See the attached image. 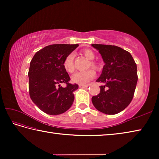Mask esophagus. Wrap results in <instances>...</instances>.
<instances>
[{
  "instance_id": "1",
  "label": "esophagus",
  "mask_w": 159,
  "mask_h": 159,
  "mask_svg": "<svg viewBox=\"0 0 159 159\" xmlns=\"http://www.w3.org/2000/svg\"><path fill=\"white\" fill-rule=\"evenodd\" d=\"M89 85H79L80 88H88Z\"/></svg>"
}]
</instances>
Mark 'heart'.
Wrapping results in <instances>:
<instances>
[{"label": "heart", "mask_w": 159, "mask_h": 159, "mask_svg": "<svg viewBox=\"0 0 159 159\" xmlns=\"http://www.w3.org/2000/svg\"><path fill=\"white\" fill-rule=\"evenodd\" d=\"M83 54L86 58L90 60V63L88 64V68H92L95 69H99V65L96 61L93 60L95 57V54L93 50L90 49H85L83 50ZM63 66L65 71L68 73H73L75 70L74 66V53L71 52L66 57L64 58L63 61ZM95 71L93 69L86 70L84 71L76 72L71 76L72 81L75 83L80 85H85L92 80L95 77Z\"/></svg>", "instance_id": "b5f03b06"}]
</instances>
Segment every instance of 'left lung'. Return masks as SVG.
I'll list each match as a JSON object with an SVG mask.
<instances>
[{"instance_id":"obj_1","label":"left lung","mask_w":159,"mask_h":159,"mask_svg":"<svg viewBox=\"0 0 159 159\" xmlns=\"http://www.w3.org/2000/svg\"><path fill=\"white\" fill-rule=\"evenodd\" d=\"M99 50L104 61L101 76L97 82L101 85L100 93L93 96L92 102L104 114H118L127 107L133 98L138 82L137 64L130 53L111 45L93 44Z\"/></svg>"}]
</instances>
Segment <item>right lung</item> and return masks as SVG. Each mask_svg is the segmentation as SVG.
<instances>
[{
  "instance_id": "right-lung-1",
  "label": "right lung",
  "mask_w": 159,
  "mask_h": 159,
  "mask_svg": "<svg viewBox=\"0 0 159 159\" xmlns=\"http://www.w3.org/2000/svg\"><path fill=\"white\" fill-rule=\"evenodd\" d=\"M78 44H53L35 54L29 70V90L31 100L39 108L50 115L63 114L71 107L74 91L79 88L70 83V77L63 66L69 54ZM66 83L63 88L60 83Z\"/></svg>"
}]
</instances>
